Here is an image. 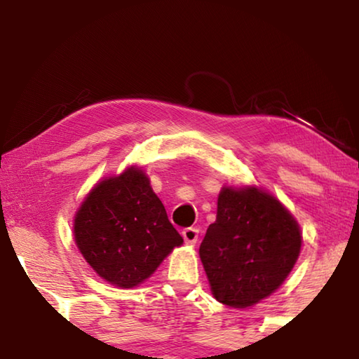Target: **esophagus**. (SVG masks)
<instances>
[{"label":"esophagus","mask_w":359,"mask_h":359,"mask_svg":"<svg viewBox=\"0 0 359 359\" xmlns=\"http://www.w3.org/2000/svg\"><path fill=\"white\" fill-rule=\"evenodd\" d=\"M182 238H184L185 244L194 245L198 242V229L196 228H185L182 231Z\"/></svg>","instance_id":"34e87169"}]
</instances>
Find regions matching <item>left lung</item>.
Listing matches in <instances>:
<instances>
[{"label":"left lung","instance_id":"1","mask_svg":"<svg viewBox=\"0 0 359 359\" xmlns=\"http://www.w3.org/2000/svg\"><path fill=\"white\" fill-rule=\"evenodd\" d=\"M301 244L299 224L272 194L257 187H223L199 257L215 299L245 309L280 287Z\"/></svg>","mask_w":359,"mask_h":359}]
</instances>
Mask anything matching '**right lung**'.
Masks as SVG:
<instances>
[{"label":"right lung","mask_w":359,"mask_h":359,"mask_svg":"<svg viewBox=\"0 0 359 359\" xmlns=\"http://www.w3.org/2000/svg\"><path fill=\"white\" fill-rule=\"evenodd\" d=\"M74 239L96 274L118 288L142 283L184 242L135 166L93 187L76 214Z\"/></svg>","instance_id":"add662e5"}]
</instances>
